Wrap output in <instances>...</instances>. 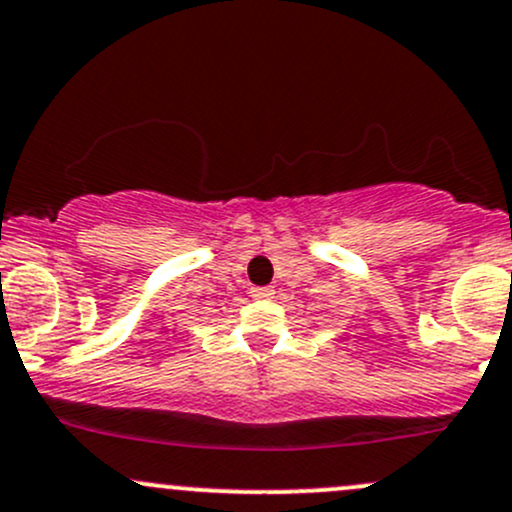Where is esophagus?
<instances>
[{"mask_svg":"<svg viewBox=\"0 0 512 512\" xmlns=\"http://www.w3.org/2000/svg\"><path fill=\"white\" fill-rule=\"evenodd\" d=\"M272 294H274L272 287H252L250 289L252 299H272Z\"/></svg>","mask_w":512,"mask_h":512,"instance_id":"34e87169","label":"esophagus"}]
</instances>
